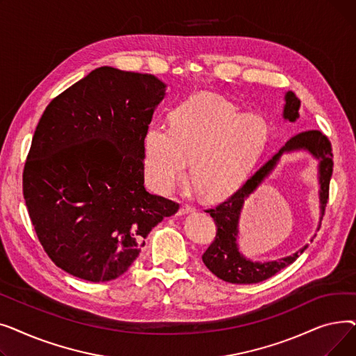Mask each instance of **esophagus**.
Returning <instances> with one entry per match:
<instances>
[{"instance_id": "esophagus-1", "label": "esophagus", "mask_w": 356, "mask_h": 356, "mask_svg": "<svg viewBox=\"0 0 356 356\" xmlns=\"http://www.w3.org/2000/svg\"><path fill=\"white\" fill-rule=\"evenodd\" d=\"M192 211H193V207H191V204H181L180 209H179V213L184 215V213H189Z\"/></svg>"}]
</instances>
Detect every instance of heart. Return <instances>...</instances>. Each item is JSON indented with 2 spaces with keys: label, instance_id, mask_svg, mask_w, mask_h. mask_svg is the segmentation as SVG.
Wrapping results in <instances>:
<instances>
[{
  "label": "heart",
  "instance_id": "1",
  "mask_svg": "<svg viewBox=\"0 0 356 356\" xmlns=\"http://www.w3.org/2000/svg\"><path fill=\"white\" fill-rule=\"evenodd\" d=\"M255 114H238L228 99L202 93L168 114V128L152 124L144 136V172L153 188L170 192L192 163L196 188L223 196L244 181L266 140Z\"/></svg>",
  "mask_w": 356,
  "mask_h": 356
}]
</instances>
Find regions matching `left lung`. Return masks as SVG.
I'll return each mask as SVG.
<instances>
[{
    "label": "left lung",
    "instance_id": "left-lung-1",
    "mask_svg": "<svg viewBox=\"0 0 356 356\" xmlns=\"http://www.w3.org/2000/svg\"><path fill=\"white\" fill-rule=\"evenodd\" d=\"M284 99L286 105L283 117L284 120L294 122L298 118L300 99H298L293 92H287ZM300 149L309 152L314 159L319 160V199L321 212L323 216L329 199V183L333 172L332 144L329 138L323 136L321 131L309 129L291 137L282 148H280V152L273 159H270L264 165H261L234 195L216 204V207L204 211L211 213V216L215 220L216 236L209 245V248L203 252L202 259L204 266H207L218 278L223 280V282L232 284H254L264 282V280L273 277L280 270L293 264L298 258V255L303 254V251L307 248V245H305L303 248L289 257L258 263V261H251L242 255L236 244L239 215L244 200L258 188L261 181L271 173L280 157L286 153L300 152Z\"/></svg>",
    "mask_w": 356,
    "mask_h": 356
}]
</instances>
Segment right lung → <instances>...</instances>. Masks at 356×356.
<instances>
[{"label":"right lung","mask_w":356,"mask_h":356,"mask_svg":"<svg viewBox=\"0 0 356 356\" xmlns=\"http://www.w3.org/2000/svg\"><path fill=\"white\" fill-rule=\"evenodd\" d=\"M165 85L153 74L102 66L44 109L23 172L34 231L53 263L109 282L134 263L179 203L144 188V136Z\"/></svg>","instance_id":"right-lung-1"}]
</instances>
